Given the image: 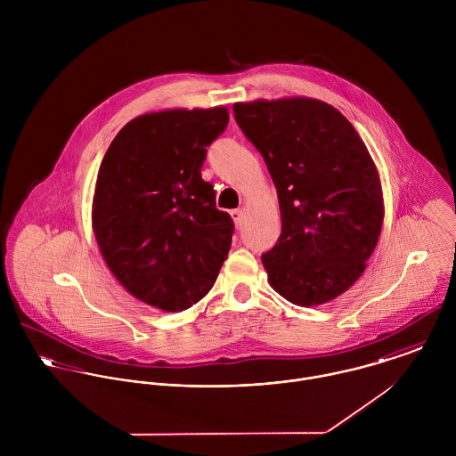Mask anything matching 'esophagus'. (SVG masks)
Listing matches in <instances>:
<instances>
[{
    "instance_id": "esophagus-1",
    "label": "esophagus",
    "mask_w": 456,
    "mask_h": 456,
    "mask_svg": "<svg viewBox=\"0 0 456 456\" xmlns=\"http://www.w3.org/2000/svg\"><path fill=\"white\" fill-rule=\"evenodd\" d=\"M230 216H232L235 226H240V223H242V210H240V208H235V210L230 212Z\"/></svg>"
}]
</instances>
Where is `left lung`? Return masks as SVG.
<instances>
[{"instance_id":"1","label":"left lung","mask_w":456,"mask_h":456,"mask_svg":"<svg viewBox=\"0 0 456 456\" xmlns=\"http://www.w3.org/2000/svg\"><path fill=\"white\" fill-rule=\"evenodd\" d=\"M233 112L279 198L281 237L261 256L268 282L295 305H323L360 279L379 240L378 167L354 126L322 100L237 102Z\"/></svg>"}]
</instances>
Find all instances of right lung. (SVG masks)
I'll return each mask as SVG.
<instances>
[{
  "instance_id": "1",
  "label": "right lung",
  "mask_w": 456,
  "mask_h": 456,
  "mask_svg": "<svg viewBox=\"0 0 456 456\" xmlns=\"http://www.w3.org/2000/svg\"><path fill=\"white\" fill-rule=\"evenodd\" d=\"M228 109L142 114L116 134L98 170L91 223L109 270L136 300L183 313L214 286L233 221L201 179Z\"/></svg>"
}]
</instances>
